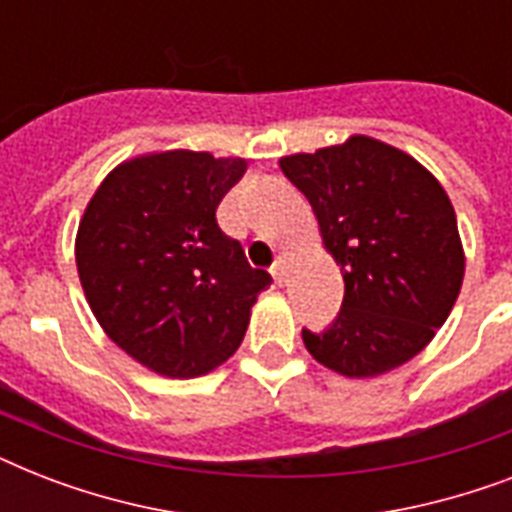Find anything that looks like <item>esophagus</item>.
Masks as SVG:
<instances>
[{
    "label": "esophagus",
    "instance_id": "obj_1",
    "mask_svg": "<svg viewBox=\"0 0 512 512\" xmlns=\"http://www.w3.org/2000/svg\"><path fill=\"white\" fill-rule=\"evenodd\" d=\"M289 263H292V257H289V252H279V257H276V263H273V268H271L273 279L279 281V284H287Z\"/></svg>",
    "mask_w": 512,
    "mask_h": 512
}]
</instances>
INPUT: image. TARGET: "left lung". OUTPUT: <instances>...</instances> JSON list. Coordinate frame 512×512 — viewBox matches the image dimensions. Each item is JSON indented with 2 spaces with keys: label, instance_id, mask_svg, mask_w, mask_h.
<instances>
[{
  "label": "left lung",
  "instance_id": "8db88e82",
  "mask_svg": "<svg viewBox=\"0 0 512 512\" xmlns=\"http://www.w3.org/2000/svg\"><path fill=\"white\" fill-rule=\"evenodd\" d=\"M311 201L321 244L345 281L327 332L303 329L321 366L353 380L393 372L449 319L465 276L457 215L414 156L369 135L279 159Z\"/></svg>",
  "mask_w": 512,
  "mask_h": 512
}]
</instances>
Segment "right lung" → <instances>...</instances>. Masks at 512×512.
I'll use <instances>...</instances> for the list:
<instances>
[{
    "label": "right lung",
    "instance_id": "add662e5",
    "mask_svg": "<svg viewBox=\"0 0 512 512\" xmlns=\"http://www.w3.org/2000/svg\"><path fill=\"white\" fill-rule=\"evenodd\" d=\"M244 172L241 156L151 151L116 164L84 207L74 244L84 297L103 332L162 377L225 364L271 287L215 220Z\"/></svg>",
    "mask_w": 512,
    "mask_h": 512
}]
</instances>
